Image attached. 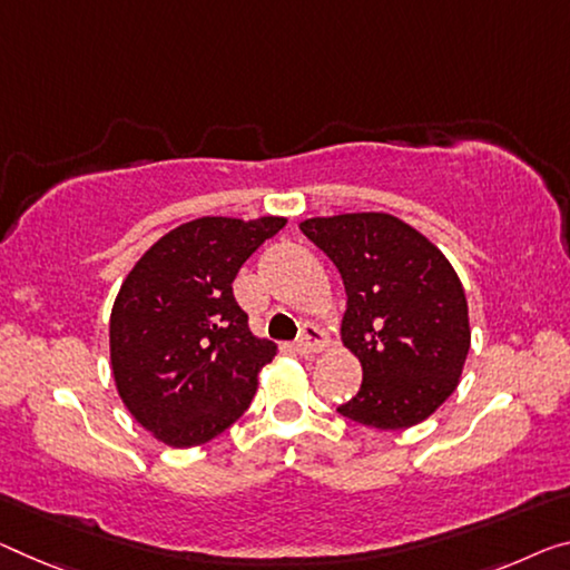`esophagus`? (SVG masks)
I'll use <instances>...</instances> for the list:
<instances>
[{"label":"esophagus","instance_id":"esophagus-1","mask_svg":"<svg viewBox=\"0 0 570 570\" xmlns=\"http://www.w3.org/2000/svg\"><path fill=\"white\" fill-rule=\"evenodd\" d=\"M323 346H326V336H323V331L318 326H303V336L297 338L295 344V352L301 356H315L323 352Z\"/></svg>","mask_w":570,"mask_h":570}]
</instances>
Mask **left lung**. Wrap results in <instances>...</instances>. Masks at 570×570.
I'll use <instances>...</instances> for the list:
<instances>
[{"mask_svg":"<svg viewBox=\"0 0 570 570\" xmlns=\"http://www.w3.org/2000/svg\"><path fill=\"white\" fill-rule=\"evenodd\" d=\"M301 232L344 279L341 341L362 364L338 413L380 431L431 417L459 387L471 346L469 303L441 249L382 212L305 218Z\"/></svg>","mask_w":570,"mask_h":570,"instance_id":"1","label":"left lung"}]
</instances>
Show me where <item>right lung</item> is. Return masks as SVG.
Masks as SVG:
<instances>
[{
    "instance_id": "1",
    "label": "right lung",
    "mask_w": 570,
    "mask_h": 570,
    "mask_svg": "<svg viewBox=\"0 0 570 570\" xmlns=\"http://www.w3.org/2000/svg\"><path fill=\"white\" fill-rule=\"evenodd\" d=\"M285 216H200L160 236L121 283L109 318L114 384L145 431L194 449L239 420L277 346L249 331L232 283Z\"/></svg>"
}]
</instances>
